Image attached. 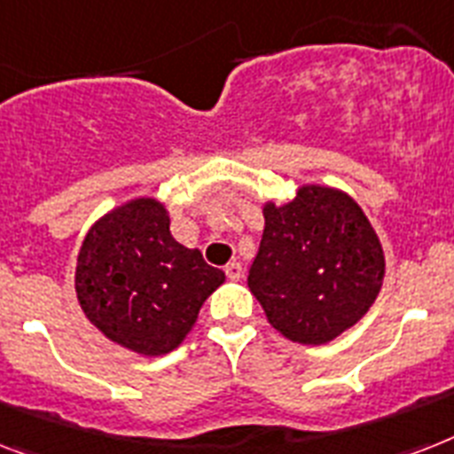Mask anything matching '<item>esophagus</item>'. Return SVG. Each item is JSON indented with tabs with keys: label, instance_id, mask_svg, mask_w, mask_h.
<instances>
[{
	"label": "esophagus",
	"instance_id": "esophagus-1",
	"mask_svg": "<svg viewBox=\"0 0 454 454\" xmlns=\"http://www.w3.org/2000/svg\"><path fill=\"white\" fill-rule=\"evenodd\" d=\"M226 278L233 279V282L242 278V265H239L238 261H231V263L226 265Z\"/></svg>",
	"mask_w": 454,
	"mask_h": 454
}]
</instances>
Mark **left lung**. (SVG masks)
<instances>
[{"label": "left lung", "instance_id": "1", "mask_svg": "<svg viewBox=\"0 0 454 454\" xmlns=\"http://www.w3.org/2000/svg\"><path fill=\"white\" fill-rule=\"evenodd\" d=\"M263 238L247 285L268 322L301 345H324L375 303L385 254L348 193L308 184L286 205L265 202Z\"/></svg>", "mask_w": 454, "mask_h": 454}]
</instances>
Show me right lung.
I'll return each mask as SVG.
<instances>
[{"mask_svg":"<svg viewBox=\"0 0 454 454\" xmlns=\"http://www.w3.org/2000/svg\"><path fill=\"white\" fill-rule=\"evenodd\" d=\"M226 275L169 233L156 198H135L88 231L76 259V298L93 326L125 349L160 356L182 345Z\"/></svg>","mask_w":454,"mask_h":454,"instance_id":"obj_1","label":"right lung"}]
</instances>
